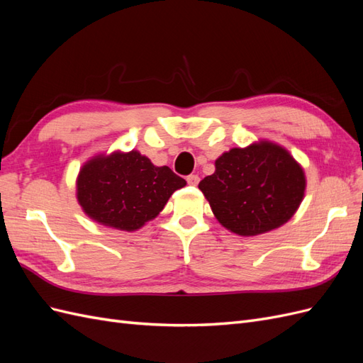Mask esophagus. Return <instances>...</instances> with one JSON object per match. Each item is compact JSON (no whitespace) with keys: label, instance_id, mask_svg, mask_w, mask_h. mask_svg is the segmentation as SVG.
<instances>
[{"label":"esophagus","instance_id":"34e87169","mask_svg":"<svg viewBox=\"0 0 363 363\" xmlns=\"http://www.w3.org/2000/svg\"><path fill=\"white\" fill-rule=\"evenodd\" d=\"M186 182H188L191 186H196L200 183V177L196 174H191V175H188V177H186Z\"/></svg>","mask_w":363,"mask_h":363}]
</instances>
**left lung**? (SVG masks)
<instances>
[{
	"label": "left lung",
	"instance_id": "left-lung-1",
	"mask_svg": "<svg viewBox=\"0 0 363 363\" xmlns=\"http://www.w3.org/2000/svg\"><path fill=\"white\" fill-rule=\"evenodd\" d=\"M199 188L219 224L239 236H257L294 216L303 201L306 175L286 148L259 140L219 156L215 172Z\"/></svg>",
	"mask_w": 363,
	"mask_h": 363
}]
</instances>
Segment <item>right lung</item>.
Segmentation results:
<instances>
[{
  "instance_id": "add662e5",
  "label": "right lung",
  "mask_w": 363,
  "mask_h": 363,
  "mask_svg": "<svg viewBox=\"0 0 363 363\" xmlns=\"http://www.w3.org/2000/svg\"><path fill=\"white\" fill-rule=\"evenodd\" d=\"M186 180L156 167L139 151H113L87 160L77 177V200L95 223L135 232L155 219Z\"/></svg>"
}]
</instances>
